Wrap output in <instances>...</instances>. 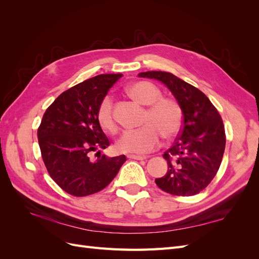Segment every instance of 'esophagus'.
<instances>
[{
	"label": "esophagus",
	"instance_id": "34e87169",
	"mask_svg": "<svg viewBox=\"0 0 259 259\" xmlns=\"http://www.w3.org/2000/svg\"><path fill=\"white\" fill-rule=\"evenodd\" d=\"M127 158L128 159H133V160H146L147 156H145V155H137V154H128Z\"/></svg>",
	"mask_w": 259,
	"mask_h": 259
}]
</instances>
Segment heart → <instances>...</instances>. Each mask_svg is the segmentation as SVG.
Here are the masks:
<instances>
[{
    "label": "heart",
    "instance_id": "1",
    "mask_svg": "<svg viewBox=\"0 0 259 259\" xmlns=\"http://www.w3.org/2000/svg\"><path fill=\"white\" fill-rule=\"evenodd\" d=\"M128 95L137 103L148 106L144 114L142 126L138 130L126 131L117 140V149L122 152L144 153L152 150L164 138L174 137L182 127L183 111L176 100L162 97V92L151 82L138 81L127 88ZM97 121L105 132L115 134L117 124L113 113L112 101L106 96L97 109Z\"/></svg>",
    "mask_w": 259,
    "mask_h": 259
}]
</instances>
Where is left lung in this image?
Returning <instances> with one entry per match:
<instances>
[{
    "label": "left lung",
    "mask_w": 259,
    "mask_h": 259,
    "mask_svg": "<svg viewBox=\"0 0 259 259\" xmlns=\"http://www.w3.org/2000/svg\"><path fill=\"white\" fill-rule=\"evenodd\" d=\"M138 76L165 84L184 116L180 134L163 154L168 166L166 174L155 178V184L173 195L199 193L213 180L223 160L226 134L221 114L204 93L174 74L147 71Z\"/></svg>",
    "instance_id": "1"
}]
</instances>
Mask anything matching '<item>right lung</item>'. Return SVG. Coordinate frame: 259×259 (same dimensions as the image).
Here are the masks:
<instances>
[{
	"label": "right lung",
	"mask_w": 259,
	"mask_h": 259,
	"mask_svg": "<svg viewBox=\"0 0 259 259\" xmlns=\"http://www.w3.org/2000/svg\"><path fill=\"white\" fill-rule=\"evenodd\" d=\"M122 76L99 74L74 85L46 109L37 139L50 176L62 190L85 197L103 190L116 176L125 155L91 154L110 145L97 121V109L109 89Z\"/></svg>",
	"instance_id": "obj_1"
}]
</instances>
